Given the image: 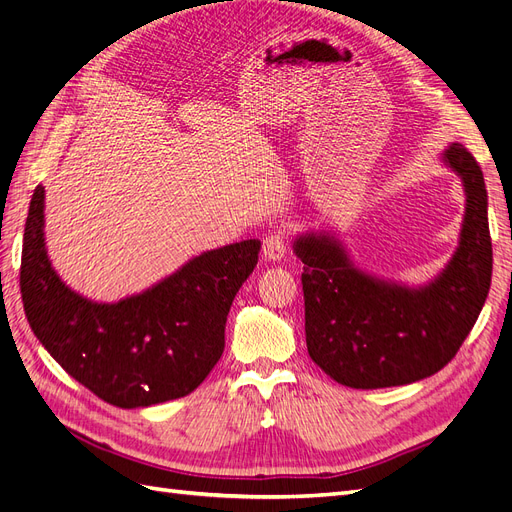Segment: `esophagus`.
Returning a JSON list of instances; mask_svg holds the SVG:
<instances>
[{
    "label": "esophagus",
    "instance_id": "obj_1",
    "mask_svg": "<svg viewBox=\"0 0 512 512\" xmlns=\"http://www.w3.org/2000/svg\"><path fill=\"white\" fill-rule=\"evenodd\" d=\"M286 254V235L282 230L271 232L265 239H262V256L267 260H282Z\"/></svg>",
    "mask_w": 512,
    "mask_h": 512
}]
</instances>
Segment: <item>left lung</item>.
<instances>
[{
    "label": "left lung",
    "mask_w": 512,
    "mask_h": 512,
    "mask_svg": "<svg viewBox=\"0 0 512 512\" xmlns=\"http://www.w3.org/2000/svg\"><path fill=\"white\" fill-rule=\"evenodd\" d=\"M442 158L463 181L466 215L455 256L431 284L376 280L329 235L294 241L303 262L307 352L339 384L386 389L433 376L451 363L485 305L493 252L483 170L459 143Z\"/></svg>",
    "instance_id": "1"
}]
</instances>
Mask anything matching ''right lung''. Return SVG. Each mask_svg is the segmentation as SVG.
<instances>
[{"mask_svg":"<svg viewBox=\"0 0 512 512\" xmlns=\"http://www.w3.org/2000/svg\"><path fill=\"white\" fill-rule=\"evenodd\" d=\"M258 252L256 239L224 245L141 294L94 303L70 290L51 267L44 188L38 185L23 235L25 316L53 359L106 404H162L192 393L220 361L226 316Z\"/></svg>","mask_w":512,"mask_h":512,"instance_id":"right-lung-1","label":"right lung"}]
</instances>
